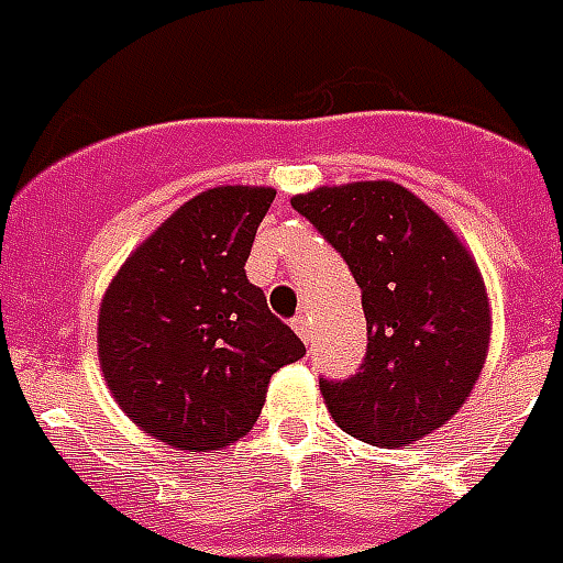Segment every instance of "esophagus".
Listing matches in <instances>:
<instances>
[{
    "label": "esophagus",
    "instance_id": "34e87169",
    "mask_svg": "<svg viewBox=\"0 0 563 563\" xmlns=\"http://www.w3.org/2000/svg\"><path fill=\"white\" fill-rule=\"evenodd\" d=\"M292 328H295V334L301 336L303 343H310V340H313V331H310V316H307V313L295 316Z\"/></svg>",
    "mask_w": 563,
    "mask_h": 563
}]
</instances>
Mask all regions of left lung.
<instances>
[{
  "instance_id": "8db88e82",
  "label": "left lung",
  "mask_w": 563,
  "mask_h": 563,
  "mask_svg": "<svg viewBox=\"0 0 563 563\" xmlns=\"http://www.w3.org/2000/svg\"><path fill=\"white\" fill-rule=\"evenodd\" d=\"M292 208L361 286L366 355L349 378H319L336 427L402 448L456 415L489 349V301L448 223L394 181L319 187Z\"/></svg>"
}]
</instances>
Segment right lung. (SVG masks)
<instances>
[{"label": "right lung", "mask_w": 563, "mask_h": 563, "mask_svg": "<svg viewBox=\"0 0 563 563\" xmlns=\"http://www.w3.org/2000/svg\"><path fill=\"white\" fill-rule=\"evenodd\" d=\"M271 187H214L133 250L103 295L101 369L124 415L178 451L253 430L271 376L303 357L244 262Z\"/></svg>", "instance_id": "obj_1"}]
</instances>
